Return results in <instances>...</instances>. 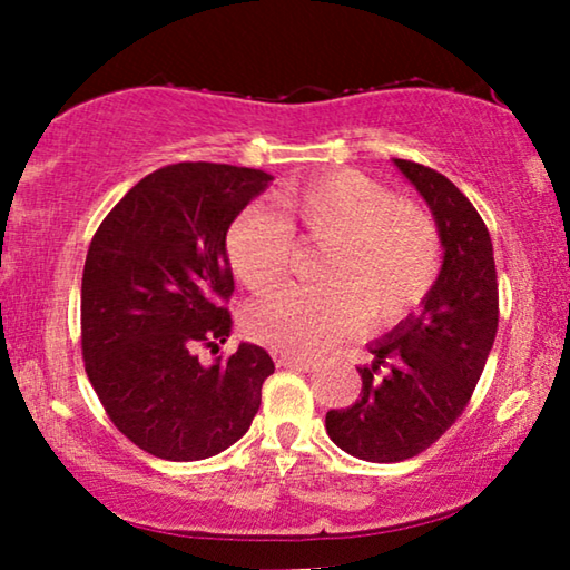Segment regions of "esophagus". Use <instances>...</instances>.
<instances>
[{
	"label": "esophagus",
	"mask_w": 570,
	"mask_h": 570,
	"mask_svg": "<svg viewBox=\"0 0 570 570\" xmlns=\"http://www.w3.org/2000/svg\"><path fill=\"white\" fill-rule=\"evenodd\" d=\"M277 365H283V368H291V371H314L316 363L308 361V357H301V355H291V353H279L277 357Z\"/></svg>",
	"instance_id": "1"
}]
</instances>
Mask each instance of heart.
Here are the masks:
<instances>
[{
	"label": "heart",
	"instance_id": "b5f03b06",
	"mask_svg": "<svg viewBox=\"0 0 570 570\" xmlns=\"http://www.w3.org/2000/svg\"><path fill=\"white\" fill-rule=\"evenodd\" d=\"M275 213L252 207L233 220L225 248L230 267L252 291L285 275L293 233L326 244L316 287H283L256 301L246 330L279 353L316 355L365 322L389 324L431 291L441 267L439 233L417 207L355 170L285 186L272 197Z\"/></svg>",
	"mask_w": 570,
	"mask_h": 570
}]
</instances>
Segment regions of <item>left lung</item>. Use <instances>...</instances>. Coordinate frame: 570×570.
<instances>
[{
    "label": "left lung",
    "mask_w": 570,
    "mask_h": 570,
    "mask_svg": "<svg viewBox=\"0 0 570 570\" xmlns=\"http://www.w3.org/2000/svg\"><path fill=\"white\" fill-rule=\"evenodd\" d=\"M392 163L431 207L443 262L415 314L368 345L361 400L326 412L330 439L379 464L417 456L456 423L498 332L493 240L478 209L439 170Z\"/></svg>",
    "instance_id": "1"
}]
</instances>
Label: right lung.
I'll use <instances>...</instances> for the list:
<instances>
[{"label":"right lung","instance_id":"add662e5","mask_svg":"<svg viewBox=\"0 0 570 570\" xmlns=\"http://www.w3.org/2000/svg\"><path fill=\"white\" fill-rule=\"evenodd\" d=\"M269 174L176 163L124 194L90 240L82 269L85 371L114 425L147 454L197 462L233 446L262 404L275 363L240 342L202 365L197 347L230 337L225 248L230 223Z\"/></svg>","mask_w":570,"mask_h":570}]
</instances>
